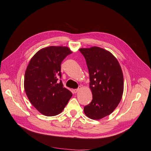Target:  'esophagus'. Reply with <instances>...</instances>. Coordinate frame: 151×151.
I'll list each match as a JSON object with an SVG mask.
<instances>
[{"label":"esophagus","instance_id":"esophagus-1","mask_svg":"<svg viewBox=\"0 0 151 151\" xmlns=\"http://www.w3.org/2000/svg\"><path fill=\"white\" fill-rule=\"evenodd\" d=\"M80 90V89L79 88H78V89H73V93H78V91Z\"/></svg>","mask_w":151,"mask_h":151}]
</instances>
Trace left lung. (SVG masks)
Masks as SVG:
<instances>
[{
  "label": "left lung",
  "mask_w": 151,
  "mask_h": 151,
  "mask_svg": "<svg viewBox=\"0 0 151 151\" xmlns=\"http://www.w3.org/2000/svg\"><path fill=\"white\" fill-rule=\"evenodd\" d=\"M89 73L93 100L84 107L87 116L99 120L110 115L120 103L124 88L123 72L116 58L99 47L81 48Z\"/></svg>",
  "instance_id": "1"
}]
</instances>
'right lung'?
<instances>
[{"mask_svg":"<svg viewBox=\"0 0 151 151\" xmlns=\"http://www.w3.org/2000/svg\"><path fill=\"white\" fill-rule=\"evenodd\" d=\"M72 52L67 47L50 46L31 58L24 74V88L29 101L39 112L51 116L60 114L72 96L61 80V63Z\"/></svg>","mask_w":151,"mask_h":151,"instance_id":"right-lung-1","label":"right lung"}]
</instances>
